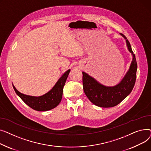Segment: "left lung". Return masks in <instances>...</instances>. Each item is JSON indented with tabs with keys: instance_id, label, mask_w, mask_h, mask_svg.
Returning <instances> with one entry per match:
<instances>
[{
	"instance_id": "8db88e82",
	"label": "left lung",
	"mask_w": 151,
	"mask_h": 151,
	"mask_svg": "<svg viewBox=\"0 0 151 151\" xmlns=\"http://www.w3.org/2000/svg\"><path fill=\"white\" fill-rule=\"evenodd\" d=\"M120 34L126 40L128 50L133 57L129 69L122 81L115 86H107L101 84L86 73L82 72L84 92L88 99L100 107H113L119 104L131 93L135 83L137 70L135 55L127 38L123 34Z\"/></svg>"
}]
</instances>
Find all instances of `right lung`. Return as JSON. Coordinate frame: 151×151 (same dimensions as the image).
<instances>
[{
    "label": "right lung",
    "mask_w": 151,
    "mask_h": 151,
    "mask_svg": "<svg viewBox=\"0 0 151 151\" xmlns=\"http://www.w3.org/2000/svg\"><path fill=\"white\" fill-rule=\"evenodd\" d=\"M70 70L68 69L62 75L49 92L41 96L36 97L24 94L17 91L13 85V86L17 96L32 109L40 111L50 110L55 108L60 103L63 95V87Z\"/></svg>",
    "instance_id": "right-lung-1"
}]
</instances>
